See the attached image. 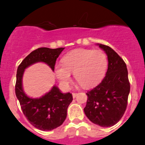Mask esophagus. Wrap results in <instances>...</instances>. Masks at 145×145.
I'll use <instances>...</instances> for the list:
<instances>
[{
    "label": "esophagus",
    "mask_w": 145,
    "mask_h": 145,
    "mask_svg": "<svg viewBox=\"0 0 145 145\" xmlns=\"http://www.w3.org/2000/svg\"><path fill=\"white\" fill-rule=\"evenodd\" d=\"M72 95H73V98H76V96L77 95V93H72Z\"/></svg>",
    "instance_id": "1"
}]
</instances>
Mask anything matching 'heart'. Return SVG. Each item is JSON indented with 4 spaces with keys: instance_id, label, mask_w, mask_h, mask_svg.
Segmentation results:
<instances>
[{
    "instance_id": "b5f03b06",
    "label": "heart",
    "mask_w": 145,
    "mask_h": 145,
    "mask_svg": "<svg viewBox=\"0 0 145 145\" xmlns=\"http://www.w3.org/2000/svg\"><path fill=\"white\" fill-rule=\"evenodd\" d=\"M63 63L54 65V73L64 88H68L74 72L76 80L85 88L99 84L105 75L108 65L106 54L101 50L77 49L67 53Z\"/></svg>"
}]
</instances>
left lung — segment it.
Returning <instances> with one entry per match:
<instances>
[{"instance_id":"8db88e82","label":"left lung","mask_w":145,"mask_h":145,"mask_svg":"<svg viewBox=\"0 0 145 145\" xmlns=\"http://www.w3.org/2000/svg\"><path fill=\"white\" fill-rule=\"evenodd\" d=\"M108 56V67L101 83L86 93L84 113L94 124L111 127L124 115L127 105L130 86L127 66L112 48L98 44Z\"/></svg>"}]
</instances>
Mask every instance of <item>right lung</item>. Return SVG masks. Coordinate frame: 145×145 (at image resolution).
Here are the masks:
<instances>
[{
    "label": "right lung",
    "instance_id": "obj_1",
    "mask_svg": "<svg viewBox=\"0 0 145 145\" xmlns=\"http://www.w3.org/2000/svg\"><path fill=\"white\" fill-rule=\"evenodd\" d=\"M64 50V47L37 49L24 59L17 70L15 94L21 109L30 124L43 131L54 130L62 125L67 118V108L73 100L72 95L63 93L54 86L43 96L29 98L23 91L22 78L25 69L37 62L45 63L54 71L56 60Z\"/></svg>",
    "mask_w": 145,
    "mask_h": 145
}]
</instances>
